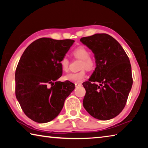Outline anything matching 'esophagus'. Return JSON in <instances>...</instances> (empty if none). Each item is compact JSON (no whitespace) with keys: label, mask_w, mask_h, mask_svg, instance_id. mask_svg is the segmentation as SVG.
<instances>
[{"label":"esophagus","mask_w":148,"mask_h":148,"mask_svg":"<svg viewBox=\"0 0 148 148\" xmlns=\"http://www.w3.org/2000/svg\"><path fill=\"white\" fill-rule=\"evenodd\" d=\"M82 86V84H79V83L75 84V86H76V87H79V86Z\"/></svg>","instance_id":"1"}]
</instances>
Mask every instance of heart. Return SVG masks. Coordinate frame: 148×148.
Segmentation results:
<instances>
[{
	"instance_id": "heart-1",
	"label": "heart",
	"mask_w": 148,
	"mask_h": 148,
	"mask_svg": "<svg viewBox=\"0 0 148 148\" xmlns=\"http://www.w3.org/2000/svg\"><path fill=\"white\" fill-rule=\"evenodd\" d=\"M73 56L79 59L82 60L80 68L86 69L87 70H91L95 66V61L91 57L89 50L84 46H79L74 49L72 51ZM61 66L62 71L67 72L69 71V61L66 57H62L60 62ZM87 76L86 72L85 70H82L77 72H71L66 74L64 76V79L68 81L74 82V83H80L83 82Z\"/></svg>"
}]
</instances>
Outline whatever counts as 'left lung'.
I'll list each match as a JSON object with an SVG mask.
<instances>
[{
	"mask_svg": "<svg viewBox=\"0 0 148 148\" xmlns=\"http://www.w3.org/2000/svg\"><path fill=\"white\" fill-rule=\"evenodd\" d=\"M95 55L96 68L87 82L83 105L95 118L108 120L125 106L132 86L131 65L121 45L107 34L80 39Z\"/></svg>",
	"mask_w": 148,
	"mask_h": 148,
	"instance_id": "1",
	"label": "left lung"
}]
</instances>
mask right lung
<instances>
[{
	"label": "right lung",
	"instance_id": "obj_1",
	"mask_svg": "<svg viewBox=\"0 0 148 148\" xmlns=\"http://www.w3.org/2000/svg\"><path fill=\"white\" fill-rule=\"evenodd\" d=\"M73 40L41 38L25 50L17 64L16 96L26 116L44 123L58 116L66 97L74 91L71 82L56 81L62 76L61 60Z\"/></svg>",
	"mask_w": 148,
	"mask_h": 148
}]
</instances>
